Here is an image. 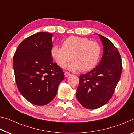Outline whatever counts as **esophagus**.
<instances>
[{
    "mask_svg": "<svg viewBox=\"0 0 134 134\" xmlns=\"http://www.w3.org/2000/svg\"><path fill=\"white\" fill-rule=\"evenodd\" d=\"M70 75V73H69V72H65L64 73V76H65V77H69V76Z\"/></svg>",
    "mask_w": 134,
    "mask_h": 134,
    "instance_id": "34e87169",
    "label": "esophagus"
}]
</instances>
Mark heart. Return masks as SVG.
<instances>
[{"mask_svg": "<svg viewBox=\"0 0 134 134\" xmlns=\"http://www.w3.org/2000/svg\"><path fill=\"white\" fill-rule=\"evenodd\" d=\"M52 58L59 67L64 68L70 60L71 70L88 71L95 67L101 55V47L96 41L87 38L71 36L62 42V47L52 46Z\"/></svg>", "mask_w": 134, "mask_h": 134, "instance_id": "heart-1", "label": "heart"}]
</instances>
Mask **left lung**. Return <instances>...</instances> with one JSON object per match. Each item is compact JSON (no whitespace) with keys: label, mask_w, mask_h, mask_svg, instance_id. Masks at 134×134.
<instances>
[{"label":"left lung","mask_w":134,"mask_h":134,"mask_svg":"<svg viewBox=\"0 0 134 134\" xmlns=\"http://www.w3.org/2000/svg\"><path fill=\"white\" fill-rule=\"evenodd\" d=\"M99 37L103 44V57L92 70L80 75L76 92L77 100L88 109H98L111 99L123 69L117 48L106 37L100 35Z\"/></svg>","instance_id":"8db88e82"}]
</instances>
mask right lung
Listing matches in <instances>:
<instances>
[{
	"mask_svg": "<svg viewBox=\"0 0 134 134\" xmlns=\"http://www.w3.org/2000/svg\"><path fill=\"white\" fill-rule=\"evenodd\" d=\"M52 35L39 32L25 39L13 57L15 81L21 94L30 103L44 105L57 94L64 75L53 62Z\"/></svg>",
	"mask_w": 134,
	"mask_h": 134,
	"instance_id": "right-lung-1",
	"label": "right lung"
}]
</instances>
